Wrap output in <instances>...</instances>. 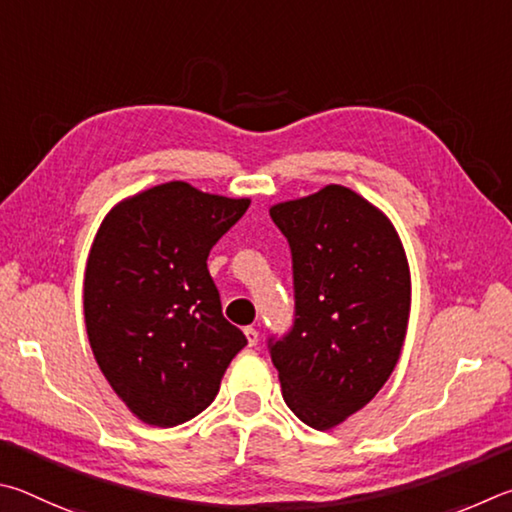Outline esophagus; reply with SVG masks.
Instances as JSON below:
<instances>
[{
    "label": "esophagus",
    "instance_id": "obj_1",
    "mask_svg": "<svg viewBox=\"0 0 512 512\" xmlns=\"http://www.w3.org/2000/svg\"><path fill=\"white\" fill-rule=\"evenodd\" d=\"M245 337H247V344H249V346H256V344H258V330H256V328L247 326V328H245Z\"/></svg>",
    "mask_w": 512,
    "mask_h": 512
}]
</instances>
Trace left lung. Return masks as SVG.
I'll return each mask as SVG.
<instances>
[{
    "mask_svg": "<svg viewBox=\"0 0 512 512\" xmlns=\"http://www.w3.org/2000/svg\"><path fill=\"white\" fill-rule=\"evenodd\" d=\"M270 215L290 242L294 324L270 339L283 400L330 429L375 398L400 360L411 279L391 220L362 195L330 184Z\"/></svg>",
    "mask_w": 512,
    "mask_h": 512,
    "instance_id": "8db88e82",
    "label": "left lung"
}]
</instances>
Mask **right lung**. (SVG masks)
I'll return each instance as SVG.
<instances>
[{"label": "right lung", "mask_w": 512, "mask_h": 512, "mask_svg": "<svg viewBox=\"0 0 512 512\" xmlns=\"http://www.w3.org/2000/svg\"><path fill=\"white\" fill-rule=\"evenodd\" d=\"M247 206L168 182L116 204L96 233L83 288L89 346L143 423L175 427L200 414L247 346L206 267Z\"/></svg>", "instance_id": "1"}]
</instances>
